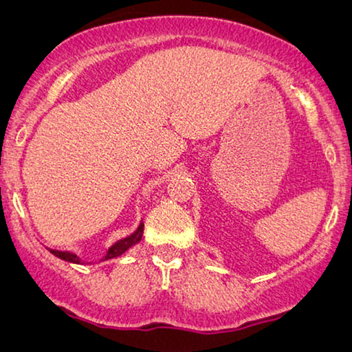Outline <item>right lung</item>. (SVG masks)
<instances>
[{
    "mask_svg": "<svg viewBox=\"0 0 352 352\" xmlns=\"http://www.w3.org/2000/svg\"><path fill=\"white\" fill-rule=\"evenodd\" d=\"M142 232H144V223H141V226H139L138 230L134 234L129 235V237L123 239V240H118L117 243L113 245L112 248L109 250L107 256H105V259H110V258H117L120 256V254H123L124 252H126L128 248H131L133 245H136L139 240H141L142 237ZM50 252L52 254H56V256H59L62 259H65V261H70V263H80V258L76 256L75 253H70V252H59V250H50Z\"/></svg>",
    "mask_w": 352,
    "mask_h": 352,
    "instance_id": "right-lung-1",
    "label": "right lung"
}]
</instances>
